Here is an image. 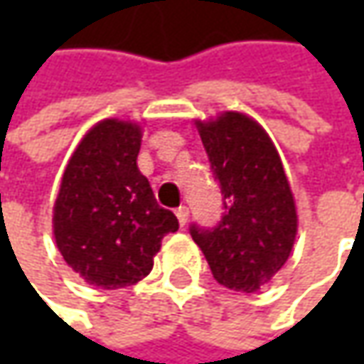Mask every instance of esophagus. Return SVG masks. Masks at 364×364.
I'll return each mask as SVG.
<instances>
[{
	"mask_svg": "<svg viewBox=\"0 0 364 364\" xmlns=\"http://www.w3.org/2000/svg\"><path fill=\"white\" fill-rule=\"evenodd\" d=\"M176 217H178V223L184 227L188 223V206H178L176 208Z\"/></svg>",
	"mask_w": 364,
	"mask_h": 364,
	"instance_id": "obj_1",
	"label": "esophagus"
}]
</instances>
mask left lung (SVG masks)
Wrapping results in <instances>:
<instances>
[{"label": "left lung", "instance_id": "8db88e82", "mask_svg": "<svg viewBox=\"0 0 364 364\" xmlns=\"http://www.w3.org/2000/svg\"><path fill=\"white\" fill-rule=\"evenodd\" d=\"M213 176L223 194L215 227L190 225L220 286L253 294L284 267L298 231L294 194L279 154L265 129L227 111L196 121Z\"/></svg>", "mask_w": 364, "mask_h": 364}]
</instances>
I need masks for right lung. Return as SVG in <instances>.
Wrapping results in <instances>:
<instances>
[{
	"label": "right lung",
	"mask_w": 364,
	"mask_h": 364,
	"mask_svg": "<svg viewBox=\"0 0 364 364\" xmlns=\"http://www.w3.org/2000/svg\"><path fill=\"white\" fill-rule=\"evenodd\" d=\"M141 127L105 119L82 137L54 204V239L64 261L91 286L119 289L154 267L178 218L161 208L137 168Z\"/></svg>",
	"instance_id": "obj_1"
}]
</instances>
